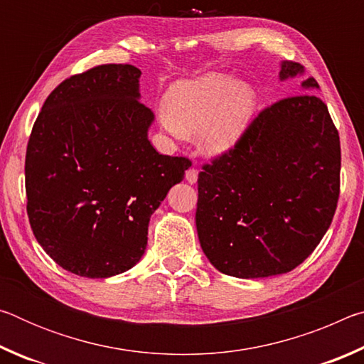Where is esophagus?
I'll use <instances>...</instances> for the list:
<instances>
[{
	"label": "esophagus",
	"instance_id": "esophagus-1",
	"mask_svg": "<svg viewBox=\"0 0 364 364\" xmlns=\"http://www.w3.org/2000/svg\"><path fill=\"white\" fill-rule=\"evenodd\" d=\"M197 175H199V171H197L196 168H189L186 171V181L191 183V184H194L197 181Z\"/></svg>",
	"mask_w": 364,
	"mask_h": 364
}]
</instances>
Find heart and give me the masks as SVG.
<instances>
[{"label": "heart", "mask_w": 364, "mask_h": 364, "mask_svg": "<svg viewBox=\"0 0 364 364\" xmlns=\"http://www.w3.org/2000/svg\"><path fill=\"white\" fill-rule=\"evenodd\" d=\"M167 107L159 110L160 125L171 136L199 133L207 156L230 152L254 122L258 97L250 85L223 73H205L170 86Z\"/></svg>", "instance_id": "heart-1"}]
</instances>
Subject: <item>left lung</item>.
I'll return each mask as SVG.
<instances>
[{
  "label": "left lung",
  "instance_id": "1",
  "mask_svg": "<svg viewBox=\"0 0 364 364\" xmlns=\"http://www.w3.org/2000/svg\"><path fill=\"white\" fill-rule=\"evenodd\" d=\"M281 63L279 80L304 75ZM305 91L319 86L310 77ZM196 226L215 268L241 279L292 271L316 249L336 213L341 141L316 95L286 97L262 110L234 149L197 178Z\"/></svg>",
  "mask_w": 364,
  "mask_h": 364
}]
</instances>
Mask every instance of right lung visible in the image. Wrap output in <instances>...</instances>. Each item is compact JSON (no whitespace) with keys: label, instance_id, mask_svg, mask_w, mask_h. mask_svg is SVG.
<instances>
[{"label":"right lung","instance_id":"obj_1","mask_svg":"<svg viewBox=\"0 0 364 364\" xmlns=\"http://www.w3.org/2000/svg\"><path fill=\"white\" fill-rule=\"evenodd\" d=\"M139 77L134 65L106 64L64 80L28 139L30 226L59 267L83 278L141 260L151 215L191 167L147 139L154 114L139 102Z\"/></svg>","mask_w":364,"mask_h":364}]
</instances>
